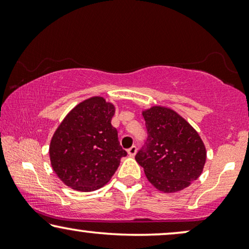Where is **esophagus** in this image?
Masks as SVG:
<instances>
[{
  "label": "esophagus",
  "instance_id": "34e87169",
  "mask_svg": "<svg viewBox=\"0 0 249 249\" xmlns=\"http://www.w3.org/2000/svg\"><path fill=\"white\" fill-rule=\"evenodd\" d=\"M136 153H137V147H136L135 145L131 146V147L128 149V154L130 155V156H135Z\"/></svg>",
  "mask_w": 249,
  "mask_h": 249
}]
</instances>
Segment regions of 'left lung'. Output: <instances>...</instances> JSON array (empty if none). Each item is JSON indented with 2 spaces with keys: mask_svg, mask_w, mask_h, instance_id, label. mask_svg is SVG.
Returning a JSON list of instances; mask_svg holds the SVG:
<instances>
[{
  "mask_svg": "<svg viewBox=\"0 0 249 249\" xmlns=\"http://www.w3.org/2000/svg\"><path fill=\"white\" fill-rule=\"evenodd\" d=\"M147 141L135 159L148 181L163 193L185 189L202 175L205 145L198 132L176 111L152 107L142 111Z\"/></svg>",
  "mask_w": 249,
  "mask_h": 249,
  "instance_id": "8db88e82",
  "label": "left lung"
}]
</instances>
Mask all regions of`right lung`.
<instances>
[{
    "mask_svg": "<svg viewBox=\"0 0 249 249\" xmlns=\"http://www.w3.org/2000/svg\"><path fill=\"white\" fill-rule=\"evenodd\" d=\"M114 112L103 97H90L74 107L54 132L51 164L68 187L78 192L101 188L127 155L111 124Z\"/></svg>",
    "mask_w": 249,
    "mask_h": 249,
    "instance_id": "add662e5",
    "label": "right lung"
}]
</instances>
